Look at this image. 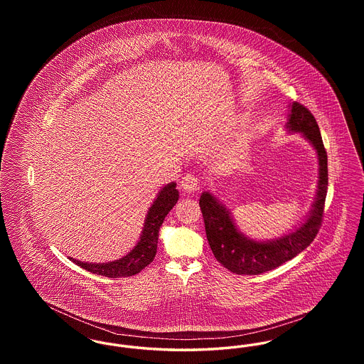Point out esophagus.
Masks as SVG:
<instances>
[{
  "label": "esophagus",
  "mask_w": 364,
  "mask_h": 364,
  "mask_svg": "<svg viewBox=\"0 0 364 364\" xmlns=\"http://www.w3.org/2000/svg\"><path fill=\"white\" fill-rule=\"evenodd\" d=\"M181 188L186 192H195L199 190V181L195 174H187L181 180Z\"/></svg>",
  "instance_id": "1"
}]
</instances>
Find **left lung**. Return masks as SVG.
<instances>
[{
    "label": "left lung",
    "mask_w": 364,
    "mask_h": 364,
    "mask_svg": "<svg viewBox=\"0 0 364 364\" xmlns=\"http://www.w3.org/2000/svg\"><path fill=\"white\" fill-rule=\"evenodd\" d=\"M288 109L287 132L300 134L318 158L316 192L303 223L276 239H251L239 229L230 210L213 192H202L199 199L210 248L215 259L236 274L257 276L292 259L311 244L321 226L328 192V154L311 112L297 102L289 104Z\"/></svg>",
    "instance_id": "1"
}]
</instances>
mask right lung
Returning <instances> with one entry per match:
<instances>
[{
	"label": "right lung",
	"instance_id": "right-lung-1",
	"mask_svg": "<svg viewBox=\"0 0 364 364\" xmlns=\"http://www.w3.org/2000/svg\"><path fill=\"white\" fill-rule=\"evenodd\" d=\"M178 200V191L176 190V183L172 181L164 186L158 191L154 202L149 208L144 218V224L141 228L140 236L134 248L124 255L122 258L102 262V263H91L70 258L77 266L86 269L98 276L105 277L119 278L131 277L138 274L147 264H150L156 254V244L159 236V228L164 224L165 217L173 208Z\"/></svg>",
	"mask_w": 364,
	"mask_h": 364
}]
</instances>
